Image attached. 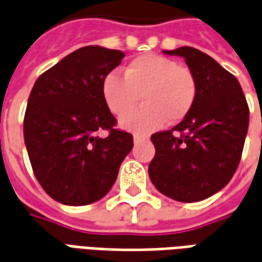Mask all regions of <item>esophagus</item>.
<instances>
[{
	"instance_id": "1",
	"label": "esophagus",
	"mask_w": 262,
	"mask_h": 262,
	"mask_svg": "<svg viewBox=\"0 0 262 262\" xmlns=\"http://www.w3.org/2000/svg\"><path fill=\"white\" fill-rule=\"evenodd\" d=\"M143 140H146V137L144 136H140V135H135V136H133V142L135 143H140L143 142Z\"/></svg>"
}]
</instances>
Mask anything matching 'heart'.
<instances>
[{
  "mask_svg": "<svg viewBox=\"0 0 262 262\" xmlns=\"http://www.w3.org/2000/svg\"><path fill=\"white\" fill-rule=\"evenodd\" d=\"M198 94L192 70L159 54H143L126 66L123 78L115 73L105 75L102 97L116 116L130 112L140 98L146 105L120 119L126 130L148 133L164 125L181 122L192 109Z\"/></svg>",
  "mask_w": 262,
  "mask_h": 262,
  "instance_id": "heart-1",
  "label": "heart"
}]
</instances>
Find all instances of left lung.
<instances>
[{
  "instance_id": "left-lung-1",
  "label": "left lung",
  "mask_w": 262,
  "mask_h": 262,
  "mask_svg": "<svg viewBox=\"0 0 262 262\" xmlns=\"http://www.w3.org/2000/svg\"><path fill=\"white\" fill-rule=\"evenodd\" d=\"M164 53L185 59L198 94L182 122L151 136L156 156L148 176L165 196L198 202L219 192L236 172L250 111L240 82L210 56L189 46Z\"/></svg>"
}]
</instances>
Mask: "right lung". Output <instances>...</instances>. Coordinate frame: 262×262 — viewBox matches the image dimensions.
<instances>
[{"label":"right lung","instance_id":"add662e5","mask_svg":"<svg viewBox=\"0 0 262 262\" xmlns=\"http://www.w3.org/2000/svg\"><path fill=\"white\" fill-rule=\"evenodd\" d=\"M125 54L85 46L35 82L28 99L24 137L37 181L54 201L82 206L99 201L116 181L133 136L114 129L102 81ZM108 130L106 138L97 136Z\"/></svg>","mask_w":262,"mask_h":262}]
</instances>
